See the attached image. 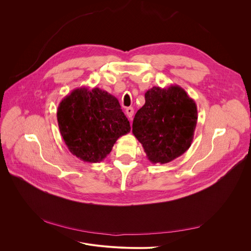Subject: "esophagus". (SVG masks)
Instances as JSON below:
<instances>
[{"label": "esophagus", "instance_id": "esophagus-1", "mask_svg": "<svg viewBox=\"0 0 251 251\" xmlns=\"http://www.w3.org/2000/svg\"><path fill=\"white\" fill-rule=\"evenodd\" d=\"M133 114H134V109H133L132 107L126 108V115H127V117H128L130 120H131L132 117H133Z\"/></svg>", "mask_w": 251, "mask_h": 251}]
</instances>
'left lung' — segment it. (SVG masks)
Instances as JSON below:
<instances>
[{
	"label": "left lung",
	"instance_id": "obj_1",
	"mask_svg": "<svg viewBox=\"0 0 251 251\" xmlns=\"http://www.w3.org/2000/svg\"><path fill=\"white\" fill-rule=\"evenodd\" d=\"M197 117L196 104L183 88L154 86L135 114L132 133L151 163L165 164L189 149Z\"/></svg>",
	"mask_w": 251,
	"mask_h": 251
}]
</instances>
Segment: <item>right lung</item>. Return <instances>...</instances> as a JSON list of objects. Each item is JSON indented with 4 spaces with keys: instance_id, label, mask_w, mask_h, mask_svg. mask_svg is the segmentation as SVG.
<instances>
[{
    "instance_id": "1",
    "label": "right lung",
    "mask_w": 251,
    "mask_h": 251,
    "mask_svg": "<svg viewBox=\"0 0 251 251\" xmlns=\"http://www.w3.org/2000/svg\"><path fill=\"white\" fill-rule=\"evenodd\" d=\"M57 120L69 151L90 163L102 161L131 129L118 99L100 88L74 89L60 102Z\"/></svg>"
}]
</instances>
